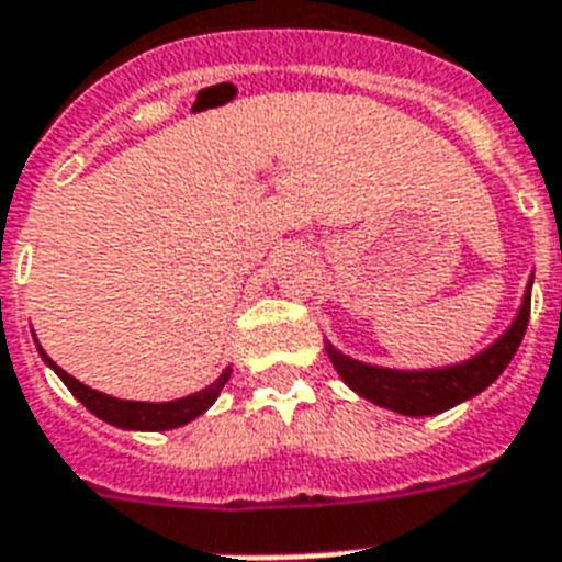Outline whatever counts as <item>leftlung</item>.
Segmentation results:
<instances>
[{"mask_svg":"<svg viewBox=\"0 0 562 562\" xmlns=\"http://www.w3.org/2000/svg\"><path fill=\"white\" fill-rule=\"evenodd\" d=\"M531 284L533 278L525 286L522 307H519L508 330L496 342L487 345L484 351L464 359V362H456V366L401 371V368L359 362V359H351L348 353L336 351L330 342H325V351L336 371H339V376L345 380V385L353 389L359 397H366V401L376 403V406L392 408L397 415H438V412H447V408L459 406V403L470 401L475 394H482L508 368L516 348L522 342L528 316H531Z\"/></svg>","mask_w":562,"mask_h":562,"instance_id":"8db88e82","label":"left lung"}]
</instances>
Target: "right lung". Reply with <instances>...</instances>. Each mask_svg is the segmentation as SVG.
Instances as JSON below:
<instances>
[{"instance_id": "obj_1", "label": "right lung", "mask_w": 562, "mask_h": 562, "mask_svg": "<svg viewBox=\"0 0 562 562\" xmlns=\"http://www.w3.org/2000/svg\"><path fill=\"white\" fill-rule=\"evenodd\" d=\"M37 342V339H34ZM40 357L52 368L54 374L60 376L66 389H69L75 397H78L83 406L92 412L95 417L106 420V424L119 426V429H136V432H161V429H177V426L188 424V420H194L211 406V403L217 401V394L223 392V385L228 383V376H232V368H226L223 374L203 389V392L188 394V397H179V401H168V403H145V401H119V397H110V394L95 392V389H89L80 380H75L71 374H66L52 357H48L43 348L37 345Z\"/></svg>"}]
</instances>
